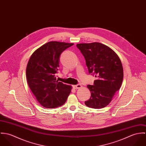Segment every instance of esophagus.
<instances>
[{
    "mask_svg": "<svg viewBox=\"0 0 146 146\" xmlns=\"http://www.w3.org/2000/svg\"><path fill=\"white\" fill-rule=\"evenodd\" d=\"M82 85L80 84H78V85H74L73 86V88L74 89H79L80 88H82Z\"/></svg>",
    "mask_w": 146,
    "mask_h": 146,
    "instance_id": "34e87169",
    "label": "esophagus"
}]
</instances>
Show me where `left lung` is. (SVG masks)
<instances>
[{"label": "left lung", "instance_id": "8db88e82", "mask_svg": "<svg viewBox=\"0 0 146 146\" xmlns=\"http://www.w3.org/2000/svg\"><path fill=\"white\" fill-rule=\"evenodd\" d=\"M76 46L85 58L89 74H95L97 78L94 85H87L91 97L85 104L92 108L105 107L121 86L124 73L121 60L112 49L98 42Z\"/></svg>", "mask_w": 146, "mask_h": 146}]
</instances>
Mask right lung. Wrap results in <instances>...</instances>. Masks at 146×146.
Wrapping results in <instances>:
<instances>
[{
    "instance_id": "right-lung-1",
    "label": "right lung",
    "mask_w": 146,
    "mask_h": 146,
    "mask_svg": "<svg viewBox=\"0 0 146 146\" xmlns=\"http://www.w3.org/2000/svg\"><path fill=\"white\" fill-rule=\"evenodd\" d=\"M73 43L52 41L38 48L27 63V83L38 102L46 108L62 106L71 93L72 86L56 80L60 56Z\"/></svg>"
}]
</instances>
